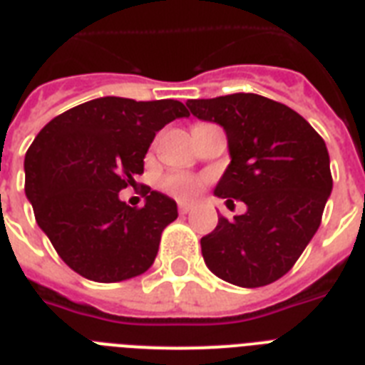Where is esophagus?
Listing matches in <instances>:
<instances>
[{
    "label": "esophagus",
    "instance_id": "esophagus-1",
    "mask_svg": "<svg viewBox=\"0 0 365 365\" xmlns=\"http://www.w3.org/2000/svg\"><path fill=\"white\" fill-rule=\"evenodd\" d=\"M178 212H180V214H189V212H191V205H187V202H180V205H178Z\"/></svg>",
    "mask_w": 365,
    "mask_h": 365
}]
</instances>
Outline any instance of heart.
<instances>
[{"label":"heart","mask_w":365,"mask_h":365,"mask_svg":"<svg viewBox=\"0 0 365 365\" xmlns=\"http://www.w3.org/2000/svg\"><path fill=\"white\" fill-rule=\"evenodd\" d=\"M205 187V180L187 172H170L160 180V189L178 200H193Z\"/></svg>","instance_id":"b5f03b06"}]
</instances>
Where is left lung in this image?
I'll list each match as a JSON object with an SVG mask.
<instances>
[{"label": "left lung", "instance_id": "left-lung-1", "mask_svg": "<svg viewBox=\"0 0 365 365\" xmlns=\"http://www.w3.org/2000/svg\"><path fill=\"white\" fill-rule=\"evenodd\" d=\"M187 108L227 134L231 165L214 193L248 208L233 220L220 216L200 239L206 265L240 288L274 282L320 227L334 187L328 148L297 111L259 94L187 100Z\"/></svg>", "mask_w": 365, "mask_h": 365}]
</instances>
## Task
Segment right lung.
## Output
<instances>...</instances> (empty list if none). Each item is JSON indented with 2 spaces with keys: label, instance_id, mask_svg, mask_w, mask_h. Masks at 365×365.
Returning <instances> with one entry per match:
<instances>
[{
  "label": "right lung",
  "instance_id": "1",
  "mask_svg": "<svg viewBox=\"0 0 365 365\" xmlns=\"http://www.w3.org/2000/svg\"><path fill=\"white\" fill-rule=\"evenodd\" d=\"M178 100L106 96L76 106L43 126L26 151L24 191L37 225L66 265L94 282H121L153 265L176 202L143 187L145 205L119 191L136 185L155 134L187 117Z\"/></svg>",
  "mask_w": 365,
  "mask_h": 365
}]
</instances>
